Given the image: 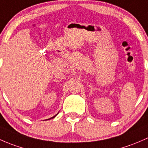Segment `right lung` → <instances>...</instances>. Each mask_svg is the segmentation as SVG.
I'll return each instance as SVG.
<instances>
[{
    "label": "right lung",
    "instance_id": "obj_1",
    "mask_svg": "<svg viewBox=\"0 0 148 148\" xmlns=\"http://www.w3.org/2000/svg\"><path fill=\"white\" fill-rule=\"evenodd\" d=\"M58 115V114H56V115H54V116H53V117H52V118H50V119H53V118H55V117H56V115Z\"/></svg>",
    "mask_w": 148,
    "mask_h": 148
}]
</instances>
